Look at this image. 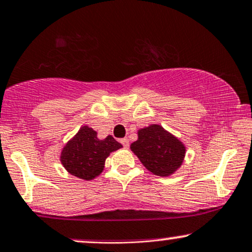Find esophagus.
Returning a JSON list of instances; mask_svg holds the SVG:
<instances>
[{
	"instance_id": "esophagus-1",
	"label": "esophagus",
	"mask_w": 252,
	"mask_h": 252,
	"mask_svg": "<svg viewBox=\"0 0 252 252\" xmlns=\"http://www.w3.org/2000/svg\"><path fill=\"white\" fill-rule=\"evenodd\" d=\"M121 143H122V145L124 148H128L129 147V139L128 138H122L121 139Z\"/></svg>"
}]
</instances>
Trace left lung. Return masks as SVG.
<instances>
[{
  "label": "left lung",
  "mask_w": 252,
  "mask_h": 252,
  "mask_svg": "<svg viewBox=\"0 0 252 252\" xmlns=\"http://www.w3.org/2000/svg\"><path fill=\"white\" fill-rule=\"evenodd\" d=\"M130 148L148 170L163 177L174 174L186 155L182 142L157 124L138 130V139Z\"/></svg>",
  "instance_id": "obj_1"
}]
</instances>
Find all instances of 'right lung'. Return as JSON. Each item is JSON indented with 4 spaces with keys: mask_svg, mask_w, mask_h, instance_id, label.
<instances>
[{
    "mask_svg": "<svg viewBox=\"0 0 252 252\" xmlns=\"http://www.w3.org/2000/svg\"><path fill=\"white\" fill-rule=\"evenodd\" d=\"M120 148L113 136L98 139L95 130L84 126L63 148L61 162L72 176L89 181L101 174L109 154Z\"/></svg>",
    "mask_w": 252,
    "mask_h": 252,
    "instance_id": "1",
    "label": "right lung"
}]
</instances>
